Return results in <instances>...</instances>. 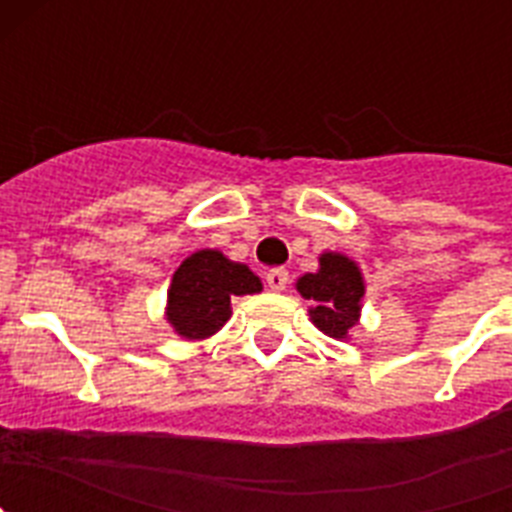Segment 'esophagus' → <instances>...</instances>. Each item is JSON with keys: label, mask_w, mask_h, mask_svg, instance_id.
Masks as SVG:
<instances>
[{"label": "esophagus", "mask_w": 512, "mask_h": 512, "mask_svg": "<svg viewBox=\"0 0 512 512\" xmlns=\"http://www.w3.org/2000/svg\"><path fill=\"white\" fill-rule=\"evenodd\" d=\"M266 284H269L271 292H282V289H287L289 284L287 269H271L269 274H266Z\"/></svg>", "instance_id": "obj_1"}]
</instances>
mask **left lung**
Segmentation results:
<instances>
[{"mask_svg":"<svg viewBox=\"0 0 512 512\" xmlns=\"http://www.w3.org/2000/svg\"><path fill=\"white\" fill-rule=\"evenodd\" d=\"M297 292L312 300L310 318L323 333L333 338H346L354 328L364 297L359 266L341 253H323L318 274H305L297 282Z\"/></svg>","mask_w":512,"mask_h":512,"instance_id":"left-lung-1","label":"left lung"}]
</instances>
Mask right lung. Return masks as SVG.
<instances>
[{"mask_svg": "<svg viewBox=\"0 0 512 512\" xmlns=\"http://www.w3.org/2000/svg\"><path fill=\"white\" fill-rule=\"evenodd\" d=\"M261 292L248 266L228 261L220 251H197L176 269L169 289V320L179 336L207 338L233 315L230 297Z\"/></svg>", "mask_w": 512, "mask_h": 512, "instance_id": "1", "label": "right lung"}]
</instances>
